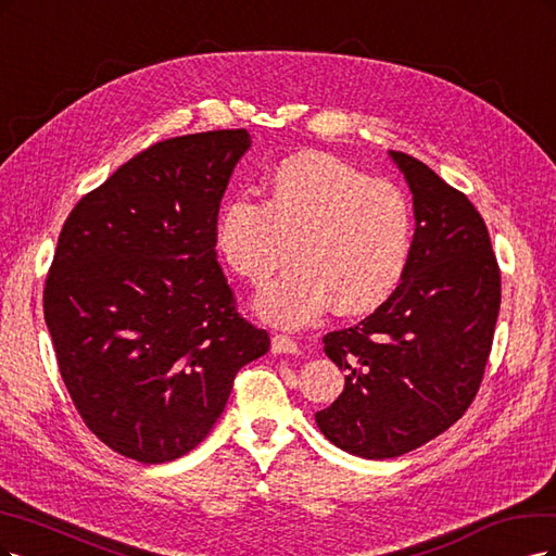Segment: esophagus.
<instances>
[{"mask_svg":"<svg viewBox=\"0 0 556 556\" xmlns=\"http://www.w3.org/2000/svg\"><path fill=\"white\" fill-rule=\"evenodd\" d=\"M273 351L275 353H298L300 346L289 334H273Z\"/></svg>","mask_w":556,"mask_h":556,"instance_id":"obj_1","label":"esophagus"}]
</instances>
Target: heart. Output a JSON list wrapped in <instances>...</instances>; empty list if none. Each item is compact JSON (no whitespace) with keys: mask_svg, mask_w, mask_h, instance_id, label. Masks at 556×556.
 <instances>
[{"mask_svg":"<svg viewBox=\"0 0 556 556\" xmlns=\"http://www.w3.org/2000/svg\"><path fill=\"white\" fill-rule=\"evenodd\" d=\"M214 247L232 273L263 283L254 307L267 324L307 326L330 304L363 314L390 298L406 275L414 217L400 189L346 161L300 152L265 177L263 203L230 195L214 217Z\"/></svg>","mask_w":556,"mask_h":556,"instance_id":"heart-1","label":"heart"}]
</instances>
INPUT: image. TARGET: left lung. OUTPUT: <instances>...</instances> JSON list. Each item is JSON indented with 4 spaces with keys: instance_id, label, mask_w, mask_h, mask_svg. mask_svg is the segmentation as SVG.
Segmentation results:
<instances>
[{
    "instance_id": "obj_1",
    "label": "left lung",
    "mask_w": 556,
    "mask_h": 556,
    "mask_svg": "<svg viewBox=\"0 0 556 556\" xmlns=\"http://www.w3.org/2000/svg\"><path fill=\"white\" fill-rule=\"evenodd\" d=\"M414 193L406 275L379 309L324 337L346 371L316 425L342 451L390 459L443 434L476 397L501 307V273L473 203L422 161L390 152Z\"/></svg>"
}]
</instances>
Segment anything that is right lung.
<instances>
[{"mask_svg": "<svg viewBox=\"0 0 556 556\" xmlns=\"http://www.w3.org/2000/svg\"><path fill=\"white\" fill-rule=\"evenodd\" d=\"M249 146L244 129L154 142L62 226L46 326L83 422L129 459L193 451L236 374L270 349L240 316L214 252V217Z\"/></svg>", "mask_w": 556, "mask_h": 556, "instance_id": "obj_1", "label": "right lung"}]
</instances>
